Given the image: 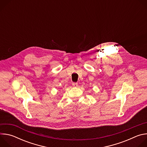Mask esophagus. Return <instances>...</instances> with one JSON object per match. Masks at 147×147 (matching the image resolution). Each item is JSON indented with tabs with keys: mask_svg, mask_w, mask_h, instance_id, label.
<instances>
[{
	"mask_svg": "<svg viewBox=\"0 0 147 147\" xmlns=\"http://www.w3.org/2000/svg\"><path fill=\"white\" fill-rule=\"evenodd\" d=\"M72 85L73 87H77L78 86V84L77 82H73Z\"/></svg>",
	"mask_w": 147,
	"mask_h": 147,
	"instance_id": "obj_1",
	"label": "esophagus"
}]
</instances>
